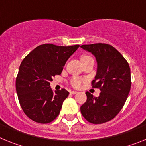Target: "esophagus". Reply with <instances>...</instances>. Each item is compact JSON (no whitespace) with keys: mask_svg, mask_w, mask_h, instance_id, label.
<instances>
[{"mask_svg":"<svg viewBox=\"0 0 146 146\" xmlns=\"http://www.w3.org/2000/svg\"><path fill=\"white\" fill-rule=\"evenodd\" d=\"M77 91H71L70 92V94H77Z\"/></svg>","mask_w":146,"mask_h":146,"instance_id":"esophagus-1","label":"esophagus"}]
</instances>
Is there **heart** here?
I'll list each match as a JSON object with an SVG mask.
<instances>
[{"mask_svg":"<svg viewBox=\"0 0 146 146\" xmlns=\"http://www.w3.org/2000/svg\"><path fill=\"white\" fill-rule=\"evenodd\" d=\"M86 57H87V56H86ZM82 82H83V80L80 79V78H79V77H76L72 78L70 80L71 85L74 88L80 87L81 85L82 84Z\"/></svg>","mask_w":146,"mask_h":146,"instance_id":"b5f03b06","label":"heart"}]
</instances>
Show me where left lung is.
Listing matches in <instances>:
<instances>
[{"instance_id": "1", "label": "left lung", "mask_w": 146, "mask_h": 146, "mask_svg": "<svg viewBox=\"0 0 146 146\" xmlns=\"http://www.w3.org/2000/svg\"><path fill=\"white\" fill-rule=\"evenodd\" d=\"M80 47L96 58L97 69L92 84L101 91L98 97L86 93L87 101L80 107L81 113L90 123H105L116 116L128 97L131 88L129 66L111 45L99 43Z\"/></svg>"}]
</instances>
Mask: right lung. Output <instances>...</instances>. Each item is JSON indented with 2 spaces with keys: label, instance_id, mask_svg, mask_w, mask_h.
I'll return each instance as SVG.
<instances>
[{
  "label": "right lung",
  "instance_id": "right-lung-1",
  "mask_svg": "<svg viewBox=\"0 0 146 146\" xmlns=\"http://www.w3.org/2000/svg\"><path fill=\"white\" fill-rule=\"evenodd\" d=\"M79 47L45 44L36 47L23 60L16 91L23 112L32 121L48 123L59 115L69 92L66 89L53 91L50 82L54 76L61 74L66 60Z\"/></svg>",
  "mask_w": 146,
  "mask_h": 146
}]
</instances>
